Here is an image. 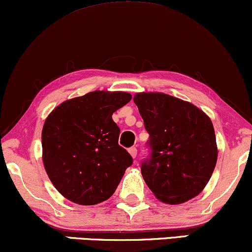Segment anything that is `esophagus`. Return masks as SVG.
I'll return each instance as SVG.
<instances>
[{
	"mask_svg": "<svg viewBox=\"0 0 252 252\" xmlns=\"http://www.w3.org/2000/svg\"><path fill=\"white\" fill-rule=\"evenodd\" d=\"M128 152H129V154H131V157L133 158V159H134V158H136V153H138V151H136L135 147H131L128 150Z\"/></svg>",
	"mask_w": 252,
	"mask_h": 252,
	"instance_id": "1",
	"label": "esophagus"
}]
</instances>
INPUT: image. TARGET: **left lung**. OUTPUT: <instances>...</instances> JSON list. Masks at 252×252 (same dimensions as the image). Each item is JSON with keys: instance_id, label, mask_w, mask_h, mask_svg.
Here are the masks:
<instances>
[{"instance_id": "left-lung-1", "label": "left lung", "mask_w": 252, "mask_h": 252, "mask_svg": "<svg viewBox=\"0 0 252 252\" xmlns=\"http://www.w3.org/2000/svg\"><path fill=\"white\" fill-rule=\"evenodd\" d=\"M150 134L151 153L141 162L146 185L160 201L180 204L203 190L217 161L210 118L190 102L166 93L133 98Z\"/></svg>"}]
</instances>
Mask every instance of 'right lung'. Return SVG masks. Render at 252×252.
<instances>
[{"label": "right lung", "instance_id": "1", "mask_svg": "<svg viewBox=\"0 0 252 252\" xmlns=\"http://www.w3.org/2000/svg\"><path fill=\"white\" fill-rule=\"evenodd\" d=\"M131 99L127 92H90L62 102L46 118L43 163L65 198L92 206L116 191L133 159L118 144L120 128L112 114Z\"/></svg>", "mask_w": 252, "mask_h": 252}]
</instances>
